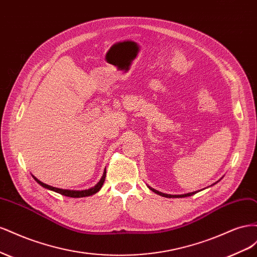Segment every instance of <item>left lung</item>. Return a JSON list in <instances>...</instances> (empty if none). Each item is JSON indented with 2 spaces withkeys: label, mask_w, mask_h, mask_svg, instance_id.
<instances>
[{
  "label": "left lung",
  "mask_w": 257,
  "mask_h": 257,
  "mask_svg": "<svg viewBox=\"0 0 257 257\" xmlns=\"http://www.w3.org/2000/svg\"><path fill=\"white\" fill-rule=\"evenodd\" d=\"M149 189L151 190V191H153L154 193H157V194H159V195H161V196H163V197H167V198H172V197H188V196H192L193 194H195V192H192V193H188V194H183V195H170V194H164V193H162V192H159V191H157V190H154V189H152V188H150L149 186Z\"/></svg>",
  "instance_id": "left-lung-1"
}]
</instances>
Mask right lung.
Returning <instances> with one entry per match:
<instances>
[{"instance_id":"add662e5","label":"right lung","mask_w":257,"mask_h":257,"mask_svg":"<svg viewBox=\"0 0 257 257\" xmlns=\"http://www.w3.org/2000/svg\"><path fill=\"white\" fill-rule=\"evenodd\" d=\"M105 177H106V170L104 172V175L102 177V179H100L99 182L94 186V188H91L89 190H83V191H72V190H62V189H58V188H54V186H51V185H48L46 184L42 181L38 180V179H36L34 176L33 178L35 179V181L42 185L43 188L45 189H48V190H51V191H54L57 192L59 194H61V195H64V196H68V197H85V196H91L93 195V194H95L96 192H98L100 190V188H102V185L104 184V181H105Z\"/></svg>"}]
</instances>
